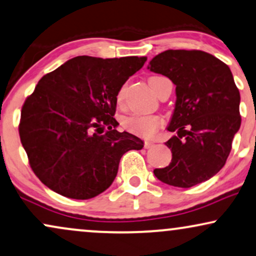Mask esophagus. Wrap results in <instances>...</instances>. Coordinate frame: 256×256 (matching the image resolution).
<instances>
[{"label":"esophagus","instance_id":"34e87169","mask_svg":"<svg viewBox=\"0 0 256 256\" xmlns=\"http://www.w3.org/2000/svg\"><path fill=\"white\" fill-rule=\"evenodd\" d=\"M152 146H154V143H152V142H145V143H144L145 148H150Z\"/></svg>","mask_w":256,"mask_h":256}]
</instances>
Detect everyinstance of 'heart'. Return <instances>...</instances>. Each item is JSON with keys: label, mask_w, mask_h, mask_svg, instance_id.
I'll list each match as a JSON object with an SVG mask.
<instances>
[{"label": "heart", "mask_w": 256, "mask_h": 256, "mask_svg": "<svg viewBox=\"0 0 256 256\" xmlns=\"http://www.w3.org/2000/svg\"><path fill=\"white\" fill-rule=\"evenodd\" d=\"M158 78H162V76H152L148 82H151L152 80L154 79H158ZM124 94H125V88L122 87V88L119 90L118 96H117L118 104H122V102H124ZM162 122H163V120H162V118L158 117V116L134 114V116H128V117H125L122 119V125L126 131L130 132L132 134L140 136V137H145V138H150L156 134L158 128H160Z\"/></svg>", "instance_id": "obj_1"}]
</instances>
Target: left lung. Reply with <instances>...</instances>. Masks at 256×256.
Masks as SVG:
<instances>
[{
  "mask_svg": "<svg viewBox=\"0 0 256 256\" xmlns=\"http://www.w3.org/2000/svg\"><path fill=\"white\" fill-rule=\"evenodd\" d=\"M148 70L176 85V105L166 145L172 152L166 168L154 169L169 186L190 188L212 178L226 164L241 125L240 92L230 68L202 50H169L150 61Z\"/></svg>",
  "mask_w": 256,
  "mask_h": 256,
  "instance_id": "obj_1",
  "label": "left lung"
}]
</instances>
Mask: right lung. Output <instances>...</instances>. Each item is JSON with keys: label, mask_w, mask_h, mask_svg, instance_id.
Wrapping results in <instances>:
<instances>
[{"label": "right lung", "mask_w": 256, "mask_h": 256, "mask_svg": "<svg viewBox=\"0 0 256 256\" xmlns=\"http://www.w3.org/2000/svg\"><path fill=\"white\" fill-rule=\"evenodd\" d=\"M146 56H76L40 79L18 125L32 170L50 190L88 200L105 192L142 139L116 130L117 96Z\"/></svg>", "instance_id": "add662e5"}]
</instances>
